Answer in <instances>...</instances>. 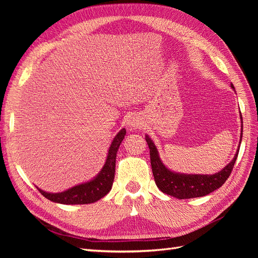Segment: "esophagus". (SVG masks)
Instances as JSON below:
<instances>
[{"instance_id":"esophagus-1","label":"esophagus","mask_w":258,"mask_h":258,"mask_svg":"<svg viewBox=\"0 0 258 258\" xmlns=\"http://www.w3.org/2000/svg\"><path fill=\"white\" fill-rule=\"evenodd\" d=\"M126 124L130 129H136V128L142 127L143 126V121H142L141 118H140L139 116L131 115V116H129L128 118H127Z\"/></svg>"}]
</instances>
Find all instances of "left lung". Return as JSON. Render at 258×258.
Returning <instances> with one entry per match:
<instances>
[{"instance_id": "8db88e82", "label": "left lung", "mask_w": 258, "mask_h": 258, "mask_svg": "<svg viewBox=\"0 0 258 258\" xmlns=\"http://www.w3.org/2000/svg\"><path fill=\"white\" fill-rule=\"evenodd\" d=\"M230 87L235 90L233 85L230 84ZM241 114V113H240ZM241 117V135L240 142L235 154V157L232 160L226 165L221 171L214 174H188V173H179L175 171L170 170L163 165L162 160L158 153L157 147H156L153 140L145 136V140L148 147H150L151 154V165L153 170V175L155 178V183L158 188L169 196L175 197L177 199H189L204 197L216 190L227 181L229 177L233 165L237 160L238 153L240 150V144L242 141V130H243V122H242Z\"/></svg>"}]
</instances>
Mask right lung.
Instances as JSON below:
<instances>
[{"label":"right lung","mask_w":258,"mask_h":258,"mask_svg":"<svg viewBox=\"0 0 258 258\" xmlns=\"http://www.w3.org/2000/svg\"><path fill=\"white\" fill-rule=\"evenodd\" d=\"M124 136H126V129L122 128L113 139L108 148L104 166L90 181L75 185L61 192H48L38 188L37 186L36 188L45 198L61 205H88L103 198L112 189L115 177L116 154Z\"/></svg>","instance_id":"right-lung-1"}]
</instances>
